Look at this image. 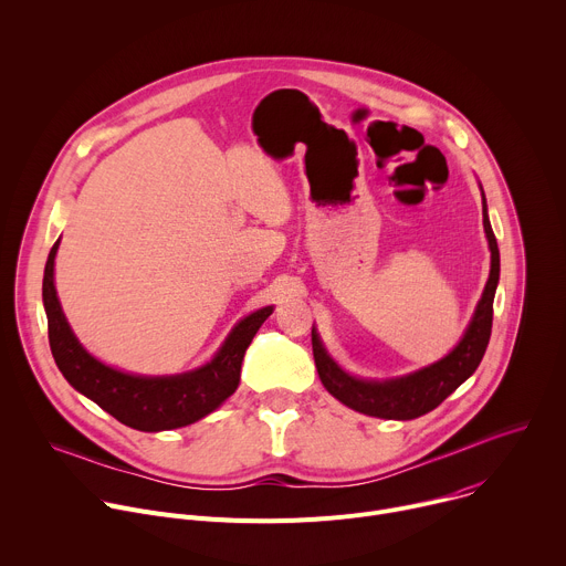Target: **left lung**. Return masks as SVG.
<instances>
[{
    "instance_id": "obj_1",
    "label": "left lung",
    "mask_w": 566,
    "mask_h": 566,
    "mask_svg": "<svg viewBox=\"0 0 566 566\" xmlns=\"http://www.w3.org/2000/svg\"><path fill=\"white\" fill-rule=\"evenodd\" d=\"M483 230L491 247V277L483 289V295L476 304L470 327L465 329L461 343L439 363L415 371L406 378L394 380H360L345 374L322 347L315 329L311 332L313 358L322 385L332 396H336L347 408L378 419H398L410 421L423 417L439 408L441 402L479 367L483 354H486L491 329H493V300L500 282V249L497 239L489 221L486 199H483Z\"/></svg>"
}]
</instances>
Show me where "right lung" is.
<instances>
[{
	"mask_svg": "<svg viewBox=\"0 0 566 566\" xmlns=\"http://www.w3.org/2000/svg\"><path fill=\"white\" fill-rule=\"evenodd\" d=\"M55 241L42 282L44 311L49 319V345L62 376L87 398L109 412L116 421L140 432L175 430L190 426L212 410L237 389L241 360L273 306L260 308L244 317L230 332L219 354L201 369L181 376H132L112 369L90 356L80 345L62 313L53 286Z\"/></svg>",
	"mask_w": 566,
	"mask_h": 566,
	"instance_id": "right-lung-1",
	"label": "right lung"
}]
</instances>
